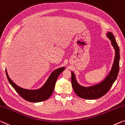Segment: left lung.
I'll return each instance as SVG.
<instances>
[{
    "instance_id": "1",
    "label": "left lung",
    "mask_w": 125,
    "mask_h": 125,
    "mask_svg": "<svg viewBox=\"0 0 125 125\" xmlns=\"http://www.w3.org/2000/svg\"><path fill=\"white\" fill-rule=\"evenodd\" d=\"M106 36L111 40L112 46L115 50V55L111 70L105 79L96 84L84 86L78 83L75 74L71 71L72 86L74 93L80 98L85 99H96L101 98L108 92L117 79L120 68V49L112 33L107 32Z\"/></svg>"
}]
</instances>
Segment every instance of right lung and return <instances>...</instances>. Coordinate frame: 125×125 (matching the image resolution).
I'll list each match as a JSON object with an SVG mask.
<instances>
[{
    "label": "right lung",
    "mask_w": 125,
    "mask_h": 125,
    "mask_svg": "<svg viewBox=\"0 0 125 125\" xmlns=\"http://www.w3.org/2000/svg\"><path fill=\"white\" fill-rule=\"evenodd\" d=\"M64 70V67H62L54 70L50 74L44 84L40 88L34 90L24 89L18 86L9 78L6 69L5 73L10 84L22 98L27 101L38 103L47 100L52 95L54 89L55 83L58 77L61 72H62Z\"/></svg>",
    "instance_id": "add662e5"
}]
</instances>
